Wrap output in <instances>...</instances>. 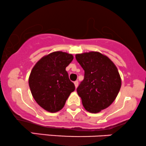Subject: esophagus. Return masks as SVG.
Wrapping results in <instances>:
<instances>
[{
	"label": "esophagus",
	"mask_w": 146,
	"mask_h": 146,
	"mask_svg": "<svg viewBox=\"0 0 146 146\" xmlns=\"http://www.w3.org/2000/svg\"><path fill=\"white\" fill-rule=\"evenodd\" d=\"M74 84L75 88H77L78 85H79V82H78V81H75V82H74Z\"/></svg>",
	"instance_id": "34e87169"
}]
</instances>
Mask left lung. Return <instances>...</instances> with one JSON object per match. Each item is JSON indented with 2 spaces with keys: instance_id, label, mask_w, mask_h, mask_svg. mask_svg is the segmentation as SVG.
Returning a JSON list of instances; mask_svg holds the SVG:
<instances>
[{
  "instance_id": "8db88e82",
  "label": "left lung",
  "mask_w": 146,
  "mask_h": 146,
  "mask_svg": "<svg viewBox=\"0 0 146 146\" xmlns=\"http://www.w3.org/2000/svg\"><path fill=\"white\" fill-rule=\"evenodd\" d=\"M76 59L84 70V79L76 88L88 112L98 113L113 103L121 81L115 64L99 52L76 54Z\"/></svg>"
}]
</instances>
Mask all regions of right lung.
<instances>
[{
    "label": "right lung",
    "instance_id": "add662e5",
    "mask_svg": "<svg viewBox=\"0 0 146 146\" xmlns=\"http://www.w3.org/2000/svg\"><path fill=\"white\" fill-rule=\"evenodd\" d=\"M73 58L72 54L62 51L51 52L40 58L31 70L29 78L31 94L48 112L60 110L75 90L65 70Z\"/></svg>",
    "mask_w": 146,
    "mask_h": 146
}]
</instances>
